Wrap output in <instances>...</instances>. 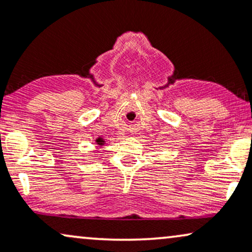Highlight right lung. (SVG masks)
<instances>
[{
	"label": "right lung",
	"mask_w": 252,
	"mask_h": 252,
	"mask_svg": "<svg viewBox=\"0 0 252 252\" xmlns=\"http://www.w3.org/2000/svg\"><path fill=\"white\" fill-rule=\"evenodd\" d=\"M96 143L99 145V147H102L103 144H104V139L103 138H101V137H98V138H96Z\"/></svg>",
	"instance_id": "add662e5"
}]
</instances>
